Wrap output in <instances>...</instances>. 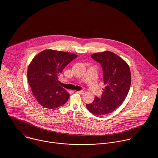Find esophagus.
Here are the masks:
<instances>
[{"mask_svg": "<svg viewBox=\"0 0 158 158\" xmlns=\"http://www.w3.org/2000/svg\"><path fill=\"white\" fill-rule=\"evenodd\" d=\"M78 94H81V95H83L84 94V91L83 90H79V91H77V92Z\"/></svg>", "mask_w": 158, "mask_h": 158, "instance_id": "1", "label": "esophagus"}]
</instances>
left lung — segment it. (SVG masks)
Segmentation results:
<instances>
[{
	"label": "left lung",
	"mask_w": 158,
	"mask_h": 158,
	"mask_svg": "<svg viewBox=\"0 0 158 158\" xmlns=\"http://www.w3.org/2000/svg\"><path fill=\"white\" fill-rule=\"evenodd\" d=\"M91 57L101 64L106 86L101 98L95 97L86 106L92 114L104 115L112 113L126 98L131 85L130 70L124 60L111 52L95 53Z\"/></svg>",
	"instance_id": "1"
}]
</instances>
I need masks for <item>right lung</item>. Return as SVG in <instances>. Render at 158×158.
<instances>
[{
    "mask_svg": "<svg viewBox=\"0 0 158 158\" xmlns=\"http://www.w3.org/2000/svg\"><path fill=\"white\" fill-rule=\"evenodd\" d=\"M75 54L45 50L31 61L27 72L29 85L38 102L45 108H57L64 104L69 94L58 84V76Z\"/></svg>",
    "mask_w": 158,
    "mask_h": 158,
    "instance_id": "1",
    "label": "right lung"
}]
</instances>
